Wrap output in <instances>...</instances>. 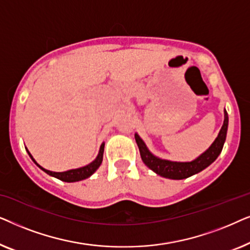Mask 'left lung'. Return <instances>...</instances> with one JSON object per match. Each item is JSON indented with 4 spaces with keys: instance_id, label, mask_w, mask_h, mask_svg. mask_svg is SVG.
<instances>
[{
    "instance_id": "obj_1",
    "label": "left lung",
    "mask_w": 250,
    "mask_h": 250,
    "mask_svg": "<svg viewBox=\"0 0 250 250\" xmlns=\"http://www.w3.org/2000/svg\"><path fill=\"white\" fill-rule=\"evenodd\" d=\"M229 125V117L228 112L224 109V122L223 125L220 129L217 138L214 140L209 148L206 151L198 156L196 159L191 160V162H172V160L162 159L159 157L153 155V153L148 149L143 140L140 138L138 133H135V141L139 146L140 155H141L142 162L149 167L150 169L153 170L158 175L166 177L170 180H183L187 177H190L194 174L201 172V170L206 168L214 163L215 160L223 149L225 139H227Z\"/></svg>"
}]
</instances>
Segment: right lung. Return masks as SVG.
<instances>
[{
    "label": "right lung",
    "instance_id": "1",
    "mask_svg": "<svg viewBox=\"0 0 250 250\" xmlns=\"http://www.w3.org/2000/svg\"><path fill=\"white\" fill-rule=\"evenodd\" d=\"M104 142L100 146V150H99L97 158H95L92 163L88 164V165L80 167V168L66 170V172H52V170L45 169V168H43V167L41 165H39L36 160L33 158V156L30 155V152L28 151V150H27V152H28L30 158H32L33 162L35 163L41 169L44 170V172H45L46 174H49V175L56 177V179H58V180H61V181H63V182H69V183L78 182V181L85 180V179H87V177H90L92 174H93L95 170H97L99 167H100L101 163H102V159H104Z\"/></svg>",
    "mask_w": 250,
    "mask_h": 250
}]
</instances>
